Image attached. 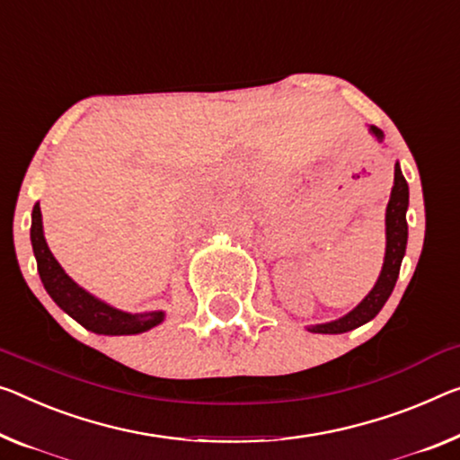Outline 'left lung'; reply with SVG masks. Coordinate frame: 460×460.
<instances>
[{
    "instance_id": "8db88e82",
    "label": "left lung",
    "mask_w": 460,
    "mask_h": 460,
    "mask_svg": "<svg viewBox=\"0 0 460 460\" xmlns=\"http://www.w3.org/2000/svg\"><path fill=\"white\" fill-rule=\"evenodd\" d=\"M368 131L372 137L383 144L385 133L378 129V127L368 125ZM407 208H409V185L405 176L401 172L399 162L394 164V182L391 189V199H388L386 206V216H385V226H386V249H385V261L383 270L376 279V284L368 292V296L358 304L356 308L349 310L348 314H343L341 319H335L331 323H321V324H310L306 327L310 333H323V335H339L348 333L358 327H362L368 321H372L388 300V296L393 294V288L397 284L399 270L402 263V257H405L407 249Z\"/></svg>"
}]
</instances>
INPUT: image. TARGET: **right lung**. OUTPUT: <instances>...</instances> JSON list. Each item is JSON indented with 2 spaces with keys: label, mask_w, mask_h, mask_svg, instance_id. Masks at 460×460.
<instances>
[{
  "label": "right lung",
  "mask_w": 460,
  "mask_h": 460,
  "mask_svg": "<svg viewBox=\"0 0 460 460\" xmlns=\"http://www.w3.org/2000/svg\"><path fill=\"white\" fill-rule=\"evenodd\" d=\"M31 243L37 259V270L40 275L42 286L53 302L77 321L82 327H86L92 333L98 335H137L146 333L152 327H156L164 321V310H150V313H125L111 306L88 289L77 286L69 278L66 270L59 265V261L53 257L45 240L42 230V214L40 206L34 203L32 208V226H31Z\"/></svg>",
  "instance_id": "obj_1"
}]
</instances>
